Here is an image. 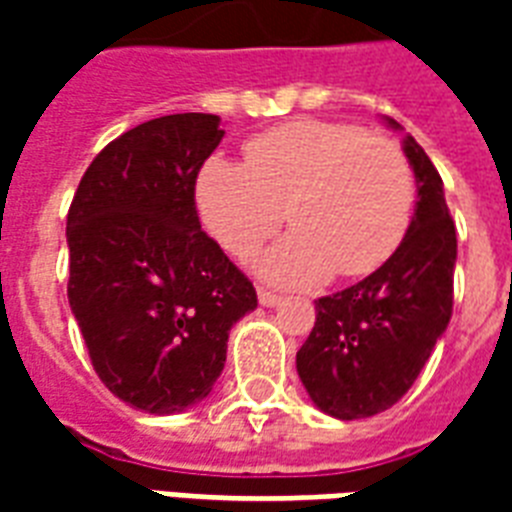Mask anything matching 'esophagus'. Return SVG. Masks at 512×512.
<instances>
[{
    "mask_svg": "<svg viewBox=\"0 0 512 512\" xmlns=\"http://www.w3.org/2000/svg\"><path fill=\"white\" fill-rule=\"evenodd\" d=\"M257 300H260V305H265V308H276V305L281 303V297L268 292V289H257Z\"/></svg>",
    "mask_w": 512,
    "mask_h": 512,
    "instance_id": "1",
    "label": "esophagus"
}]
</instances>
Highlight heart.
Listing matches in <instances>:
<instances>
[{"instance_id":"heart-1","label":"heart","mask_w":512,"mask_h":512,"mask_svg":"<svg viewBox=\"0 0 512 512\" xmlns=\"http://www.w3.org/2000/svg\"><path fill=\"white\" fill-rule=\"evenodd\" d=\"M207 231L249 257L284 223L292 236L257 271L281 287H311L377 271L404 241L414 212V172L396 140L348 122L295 119L244 146V164L215 156L196 185Z\"/></svg>"}]
</instances>
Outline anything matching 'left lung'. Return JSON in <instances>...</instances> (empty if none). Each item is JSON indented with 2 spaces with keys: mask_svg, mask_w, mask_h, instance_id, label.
<instances>
[{
  "mask_svg": "<svg viewBox=\"0 0 512 512\" xmlns=\"http://www.w3.org/2000/svg\"><path fill=\"white\" fill-rule=\"evenodd\" d=\"M388 124L401 130L393 119ZM404 154L417 180L404 241L364 281L316 300L313 332L297 350L308 396L337 420H361L396 404L452 319L457 231L444 180L412 135Z\"/></svg>",
  "mask_w": 512,
  "mask_h": 512,
  "instance_id": "left-lung-1",
  "label": "left lung"
}]
</instances>
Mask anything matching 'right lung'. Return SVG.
<instances>
[{
  "instance_id": "obj_1",
  "label": "right lung",
  "mask_w": 512,
  "mask_h": 512,
  "mask_svg": "<svg viewBox=\"0 0 512 512\" xmlns=\"http://www.w3.org/2000/svg\"><path fill=\"white\" fill-rule=\"evenodd\" d=\"M225 130L172 114L111 140L68 209V303L116 398L175 414L209 396L252 281L201 231L196 177Z\"/></svg>"
}]
</instances>
